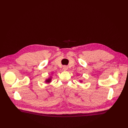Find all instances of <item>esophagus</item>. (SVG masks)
Wrapping results in <instances>:
<instances>
[{"label":"esophagus","instance_id":"34e87169","mask_svg":"<svg viewBox=\"0 0 128 128\" xmlns=\"http://www.w3.org/2000/svg\"><path fill=\"white\" fill-rule=\"evenodd\" d=\"M63 69L64 70H67L68 69V67L66 66H64L63 67Z\"/></svg>","mask_w":128,"mask_h":128}]
</instances>
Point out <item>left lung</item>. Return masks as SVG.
<instances>
[{
  "label": "left lung",
  "instance_id": "obj_1",
  "mask_svg": "<svg viewBox=\"0 0 128 128\" xmlns=\"http://www.w3.org/2000/svg\"><path fill=\"white\" fill-rule=\"evenodd\" d=\"M80 82H82V80H80Z\"/></svg>",
  "mask_w": 128,
  "mask_h": 128
}]
</instances>
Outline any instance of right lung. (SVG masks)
<instances>
[{"mask_svg":"<svg viewBox=\"0 0 128 128\" xmlns=\"http://www.w3.org/2000/svg\"><path fill=\"white\" fill-rule=\"evenodd\" d=\"M51 80H52V77H49V78H48V79H46L45 80V82L47 83H49L51 82Z\"/></svg>","mask_w":128,"mask_h":128,"instance_id":"add662e5","label":"right lung"}]
</instances>
